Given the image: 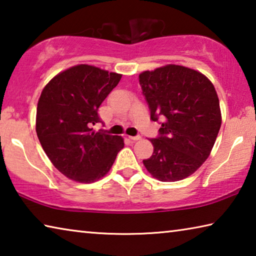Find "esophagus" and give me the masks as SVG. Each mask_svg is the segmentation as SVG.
<instances>
[{
  "mask_svg": "<svg viewBox=\"0 0 256 256\" xmlns=\"http://www.w3.org/2000/svg\"><path fill=\"white\" fill-rule=\"evenodd\" d=\"M128 138L131 141H138V140H140L141 138V136H128Z\"/></svg>",
  "mask_w": 256,
  "mask_h": 256,
  "instance_id": "34e87169",
  "label": "esophagus"
}]
</instances>
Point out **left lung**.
<instances>
[{
  "instance_id": "obj_1",
  "label": "left lung",
  "mask_w": 256,
  "mask_h": 256,
  "mask_svg": "<svg viewBox=\"0 0 256 256\" xmlns=\"http://www.w3.org/2000/svg\"><path fill=\"white\" fill-rule=\"evenodd\" d=\"M138 82L150 118L162 120L144 166L162 182L184 180L209 157L222 126L214 86L202 73L174 64L142 72Z\"/></svg>"
}]
</instances>
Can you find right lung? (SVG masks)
<instances>
[{
  "mask_svg": "<svg viewBox=\"0 0 256 256\" xmlns=\"http://www.w3.org/2000/svg\"><path fill=\"white\" fill-rule=\"evenodd\" d=\"M122 76L81 64L54 76L37 105L36 132L47 157L73 180L92 183L105 176L123 149V138L105 130L98 108Z\"/></svg>",
  "mask_w": 256,
  "mask_h": 256,
  "instance_id": "add662e5",
  "label": "right lung"
}]
</instances>
